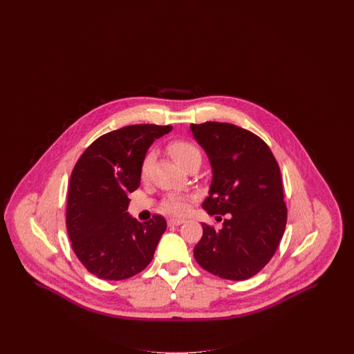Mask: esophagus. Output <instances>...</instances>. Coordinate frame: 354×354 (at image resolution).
Masks as SVG:
<instances>
[{
    "label": "esophagus",
    "mask_w": 354,
    "mask_h": 354,
    "mask_svg": "<svg viewBox=\"0 0 354 354\" xmlns=\"http://www.w3.org/2000/svg\"><path fill=\"white\" fill-rule=\"evenodd\" d=\"M185 220L183 219H176V218H172V219L169 220V225H180V224H183Z\"/></svg>",
    "instance_id": "34e87169"
}]
</instances>
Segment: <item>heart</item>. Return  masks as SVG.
<instances>
[{
  "label": "heart",
  "instance_id": "obj_1",
  "mask_svg": "<svg viewBox=\"0 0 354 354\" xmlns=\"http://www.w3.org/2000/svg\"><path fill=\"white\" fill-rule=\"evenodd\" d=\"M169 155L172 156V159L180 167H183L185 163H188L194 158L201 156L199 150L195 146H192L191 143L185 142V140H174V142H171L169 145ZM150 159H151L150 155L146 156V159L143 162V166H142V171L143 172L149 167ZM163 208H165V211H167L169 214L182 215V214H185V211H187V202H185L183 198L174 196V198H169L167 201L163 202Z\"/></svg>",
  "mask_w": 354,
  "mask_h": 354
}]
</instances>
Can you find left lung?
<instances>
[{
    "instance_id": "8db88e82",
    "label": "left lung",
    "mask_w": 354,
    "mask_h": 354,
    "mask_svg": "<svg viewBox=\"0 0 354 354\" xmlns=\"http://www.w3.org/2000/svg\"><path fill=\"white\" fill-rule=\"evenodd\" d=\"M189 129L212 169L202 207L227 216L220 230L203 224L194 256L215 276L247 280L270 263L286 230L280 167L267 143L248 130L219 122Z\"/></svg>"
}]
</instances>
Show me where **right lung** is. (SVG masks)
I'll return each instance as SVG.
<instances>
[{
  "label": "right lung",
  "instance_id": "add662e5",
  "mask_svg": "<svg viewBox=\"0 0 354 354\" xmlns=\"http://www.w3.org/2000/svg\"><path fill=\"white\" fill-rule=\"evenodd\" d=\"M172 126L133 124L102 135L75 163L68 185L66 228L73 251L90 273L124 280L145 270L167 228L163 216L129 215V194L140 185L153 140Z\"/></svg>",
  "mask_w": 354,
  "mask_h": 354
}]
</instances>
